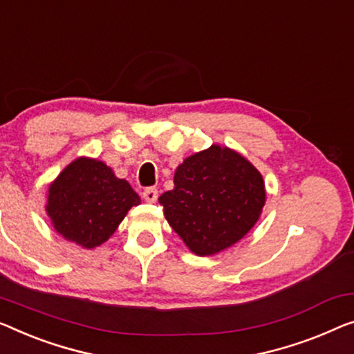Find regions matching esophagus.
Here are the masks:
<instances>
[{
	"label": "esophagus",
	"instance_id": "esophagus-1",
	"mask_svg": "<svg viewBox=\"0 0 354 354\" xmlns=\"http://www.w3.org/2000/svg\"><path fill=\"white\" fill-rule=\"evenodd\" d=\"M157 197H159V191H157L156 187H147L143 191V198L147 203H154Z\"/></svg>",
	"mask_w": 354,
	"mask_h": 354
}]
</instances>
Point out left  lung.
<instances>
[{
    "label": "left lung",
    "instance_id": "left-lung-1",
    "mask_svg": "<svg viewBox=\"0 0 354 354\" xmlns=\"http://www.w3.org/2000/svg\"><path fill=\"white\" fill-rule=\"evenodd\" d=\"M175 187L159 203L171 229L197 256H214L243 239L266 205L261 171L227 146L186 157L176 167Z\"/></svg>",
    "mask_w": 354,
    "mask_h": 354
}]
</instances>
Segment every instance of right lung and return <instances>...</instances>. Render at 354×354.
<instances>
[{"label":"right lung","mask_w":354,"mask_h":354,"mask_svg":"<svg viewBox=\"0 0 354 354\" xmlns=\"http://www.w3.org/2000/svg\"><path fill=\"white\" fill-rule=\"evenodd\" d=\"M141 198L129 181L92 157H77L49 184L46 213L57 234L86 250L104 243Z\"/></svg>","instance_id":"1"}]
</instances>
